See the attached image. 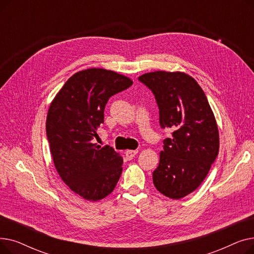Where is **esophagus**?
I'll return each instance as SVG.
<instances>
[{"instance_id":"obj_1","label":"esophagus","mask_w":254,"mask_h":254,"mask_svg":"<svg viewBox=\"0 0 254 254\" xmlns=\"http://www.w3.org/2000/svg\"><path fill=\"white\" fill-rule=\"evenodd\" d=\"M138 153V150H127L126 151V156L127 159H131L132 157H135V155Z\"/></svg>"}]
</instances>
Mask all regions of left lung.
<instances>
[{
	"label": "left lung",
	"instance_id": "left-lung-1",
	"mask_svg": "<svg viewBox=\"0 0 254 254\" xmlns=\"http://www.w3.org/2000/svg\"><path fill=\"white\" fill-rule=\"evenodd\" d=\"M139 80L154 93L159 125L174 129L173 138L164 140L153 184L164 195L182 198L202 184L218 154L214 113L202 87L184 72L155 71Z\"/></svg>",
	"mask_w": 254,
	"mask_h": 254
}]
</instances>
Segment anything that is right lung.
Listing matches in <instances>:
<instances>
[{"mask_svg": "<svg viewBox=\"0 0 254 254\" xmlns=\"http://www.w3.org/2000/svg\"><path fill=\"white\" fill-rule=\"evenodd\" d=\"M131 84L130 78L110 70H82L66 80L49 106L46 134L53 164L69 189L87 201L109 195L122 175L124 158L92 139L109 98Z\"/></svg>", "mask_w": 254, "mask_h": 254, "instance_id": "obj_1", "label": "right lung"}]
</instances>
